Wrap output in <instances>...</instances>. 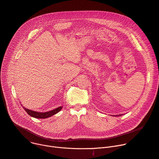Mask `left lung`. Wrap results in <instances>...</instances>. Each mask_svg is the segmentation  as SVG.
Masks as SVG:
<instances>
[{
    "mask_svg": "<svg viewBox=\"0 0 159 159\" xmlns=\"http://www.w3.org/2000/svg\"><path fill=\"white\" fill-rule=\"evenodd\" d=\"M116 116H117V115H116ZM118 116H119V115H118ZM120 116H121V115H120Z\"/></svg>",
    "mask_w": 159,
    "mask_h": 159,
    "instance_id": "obj_1",
    "label": "left lung"
}]
</instances>
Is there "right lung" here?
<instances>
[{
  "instance_id": "1",
  "label": "right lung",
  "mask_w": 159,
  "mask_h": 159,
  "mask_svg": "<svg viewBox=\"0 0 159 159\" xmlns=\"http://www.w3.org/2000/svg\"><path fill=\"white\" fill-rule=\"evenodd\" d=\"M62 108V106L58 107L56 109L49 111H47L45 113H40V112H37V111H32V110H30L28 109H26V107H24V110L26 111V113L30 115L31 116H33V117H35L37 119H46L48 117H50V116H53V115L57 113L58 111H60Z\"/></svg>"
}]
</instances>
